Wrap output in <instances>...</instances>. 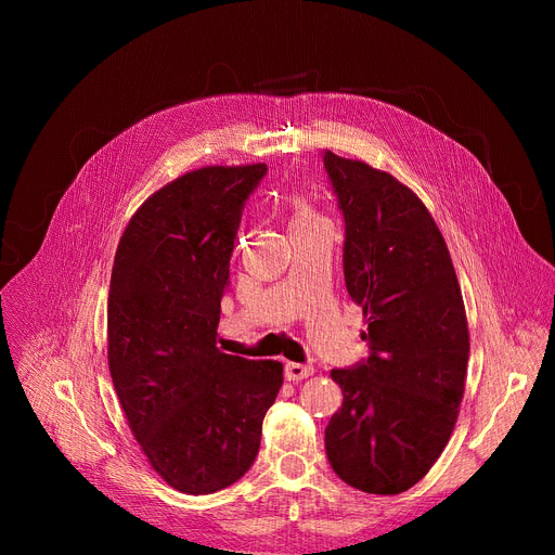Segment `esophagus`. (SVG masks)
I'll list each match as a JSON object with an SVG mask.
<instances>
[{"label": "esophagus", "mask_w": 555, "mask_h": 555, "mask_svg": "<svg viewBox=\"0 0 555 555\" xmlns=\"http://www.w3.org/2000/svg\"><path fill=\"white\" fill-rule=\"evenodd\" d=\"M314 373L312 364H299V362H287L285 364V377L293 383L304 380V377H310Z\"/></svg>", "instance_id": "34e87169"}]
</instances>
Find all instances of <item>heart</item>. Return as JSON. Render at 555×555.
<instances>
[{
	"label": "heart",
	"mask_w": 555,
	"mask_h": 555,
	"mask_svg": "<svg viewBox=\"0 0 555 555\" xmlns=\"http://www.w3.org/2000/svg\"><path fill=\"white\" fill-rule=\"evenodd\" d=\"M317 220H322V218H319V216L310 209V204H308L306 199L297 197V199L293 202V216H289V229L304 227V224H312V222H317Z\"/></svg>",
	"instance_id": "b5f03b06"
}]
</instances>
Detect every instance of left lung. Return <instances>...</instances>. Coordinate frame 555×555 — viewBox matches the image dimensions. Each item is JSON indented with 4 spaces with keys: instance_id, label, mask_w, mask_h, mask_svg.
Returning a JSON list of instances; mask_svg holds the SVG:
<instances>
[{
    "instance_id": "left-lung-1",
    "label": "left lung",
    "mask_w": 555,
    "mask_h": 555,
    "mask_svg": "<svg viewBox=\"0 0 555 555\" xmlns=\"http://www.w3.org/2000/svg\"><path fill=\"white\" fill-rule=\"evenodd\" d=\"M322 157L344 216V281L369 344V358L331 371L344 402L326 427V454L348 486L398 494L450 441L468 319L448 245L416 193L364 162Z\"/></svg>"
}]
</instances>
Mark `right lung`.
Returning <instances> with one entry per match:
<instances>
[{"label": "right lung", "instance_id": "add662e5", "mask_svg": "<svg viewBox=\"0 0 555 555\" xmlns=\"http://www.w3.org/2000/svg\"><path fill=\"white\" fill-rule=\"evenodd\" d=\"M266 164L207 166L145 199L114 256L107 362L134 439L186 494L238 481L283 385L281 362L216 346L245 202Z\"/></svg>", "mask_w": 555, "mask_h": 555}]
</instances>
